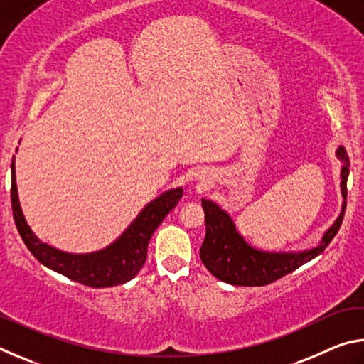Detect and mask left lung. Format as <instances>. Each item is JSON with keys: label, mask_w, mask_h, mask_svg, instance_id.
I'll use <instances>...</instances> for the list:
<instances>
[{"label": "left lung", "mask_w": 364, "mask_h": 364, "mask_svg": "<svg viewBox=\"0 0 364 364\" xmlns=\"http://www.w3.org/2000/svg\"><path fill=\"white\" fill-rule=\"evenodd\" d=\"M336 154L337 159H341L343 164L341 168L342 210L334 225L323 234L319 244L308 250L264 252L252 247L236 230L230 213L215 202L202 199V207L205 212V239L200 247V260L215 278L232 286H267L323 254L341 228L345 205H347L345 200H347L350 160L347 151L342 146Z\"/></svg>", "instance_id": "1"}]
</instances>
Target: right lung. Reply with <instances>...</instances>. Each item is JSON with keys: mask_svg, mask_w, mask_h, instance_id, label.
<instances>
[{"mask_svg": "<svg viewBox=\"0 0 364 364\" xmlns=\"http://www.w3.org/2000/svg\"><path fill=\"white\" fill-rule=\"evenodd\" d=\"M17 151V149H16ZM183 189H168L151 200L139 212L133 223L122 232L119 239L107 245L106 249L90 254H69L53 245L40 241L35 232L30 230L27 220L23 217L19 194L16 184V165L14 156L11 164V204L12 215L22 241L33 257L46 268L64 274L75 282L90 287H112L125 284L143 268L147 257V245L154 231L162 223L170 210L181 199Z\"/></svg>", "mask_w": 364, "mask_h": 364, "instance_id": "right-lung-1", "label": "right lung"}]
</instances>
